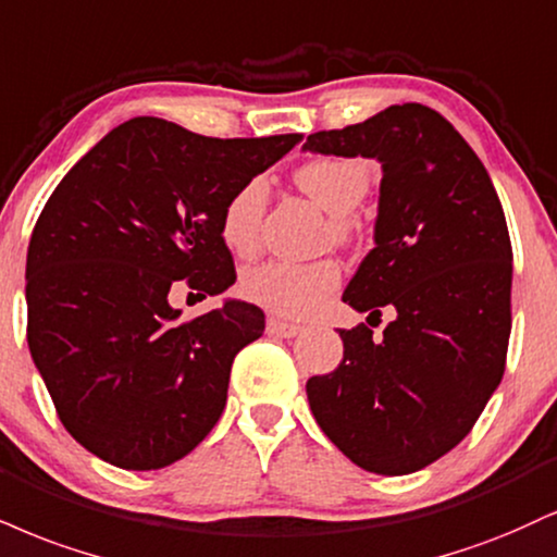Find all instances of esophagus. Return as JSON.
Wrapping results in <instances>:
<instances>
[{
    "instance_id": "obj_1",
    "label": "esophagus",
    "mask_w": 557,
    "mask_h": 557,
    "mask_svg": "<svg viewBox=\"0 0 557 557\" xmlns=\"http://www.w3.org/2000/svg\"><path fill=\"white\" fill-rule=\"evenodd\" d=\"M267 332L272 334V337H285V339H290V337H296V334L300 332V326L298 324H287V321H280V319H267Z\"/></svg>"
}]
</instances>
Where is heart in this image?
<instances>
[{"instance_id": "heart-1", "label": "heart", "mask_w": 557, "mask_h": 557, "mask_svg": "<svg viewBox=\"0 0 557 557\" xmlns=\"http://www.w3.org/2000/svg\"><path fill=\"white\" fill-rule=\"evenodd\" d=\"M296 184L326 212L334 214L332 227L339 238L350 233L352 212L366 197L371 184V169L358 158L321 156L308 160L296 171ZM267 205L264 178L253 176L225 199L220 212V236L236 253H251L259 240L261 212ZM343 270L334 259L319 261H267L253 267L240 280V293L267 311L287 319H306L337 290Z\"/></svg>"}]
</instances>
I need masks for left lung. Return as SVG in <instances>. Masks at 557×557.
I'll return each instance as SVG.
<instances>
[{"label":"left lung","mask_w":557,"mask_h":557,"mask_svg":"<svg viewBox=\"0 0 557 557\" xmlns=\"http://www.w3.org/2000/svg\"><path fill=\"white\" fill-rule=\"evenodd\" d=\"M304 150L381 163L376 246L343 300L394 313L381 339L366 324L339 330L343 363L308 379V405L358 467L418 472L472 431L504 379L513 270L504 207L465 137L420 103L308 134Z\"/></svg>","instance_id":"left-lung-1"}]
</instances>
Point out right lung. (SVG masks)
Segmentation results:
<instances>
[{
  "label": "right lung",
  "instance_id": "add662e5",
  "mask_svg": "<svg viewBox=\"0 0 557 557\" xmlns=\"http://www.w3.org/2000/svg\"><path fill=\"white\" fill-rule=\"evenodd\" d=\"M298 143L137 116L59 181L28 246V347L62 425L98 459L160 470L220 420L233 358L261 337L264 311L225 300L181 319L169 293L207 298L236 283L225 199Z\"/></svg>",
  "mask_w": 557,
  "mask_h": 557
}]
</instances>
